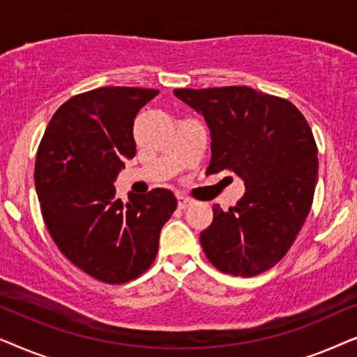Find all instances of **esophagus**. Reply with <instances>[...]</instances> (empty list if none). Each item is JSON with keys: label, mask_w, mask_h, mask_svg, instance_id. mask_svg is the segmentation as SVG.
<instances>
[{"label": "esophagus", "mask_w": 357, "mask_h": 357, "mask_svg": "<svg viewBox=\"0 0 357 357\" xmlns=\"http://www.w3.org/2000/svg\"><path fill=\"white\" fill-rule=\"evenodd\" d=\"M177 199H178V208H180V209H185V208H188L190 204H193V199H192V198L178 197Z\"/></svg>", "instance_id": "esophagus-1"}]
</instances>
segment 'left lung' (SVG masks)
Instances as JSON below:
<instances>
[{
  "mask_svg": "<svg viewBox=\"0 0 357 357\" xmlns=\"http://www.w3.org/2000/svg\"><path fill=\"white\" fill-rule=\"evenodd\" d=\"M211 131L206 174H237L245 193L236 206H213L199 234L204 255L226 275L250 278L286 255L314 202L317 144L304 115L282 97L247 86L175 89Z\"/></svg>",
  "mask_w": 357,
  "mask_h": 357,
  "instance_id": "obj_1",
  "label": "left lung"
}]
</instances>
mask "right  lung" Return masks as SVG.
<instances>
[{
    "mask_svg": "<svg viewBox=\"0 0 357 357\" xmlns=\"http://www.w3.org/2000/svg\"><path fill=\"white\" fill-rule=\"evenodd\" d=\"M159 94L143 87H99L66 100L38 144L36 190L60 252L87 275L121 284L153 265L160 229L177 208L170 190L115 197L114 182L133 159V121Z\"/></svg>",
    "mask_w": 357,
    "mask_h": 357,
    "instance_id": "1",
    "label": "right lung"
}]
</instances>
